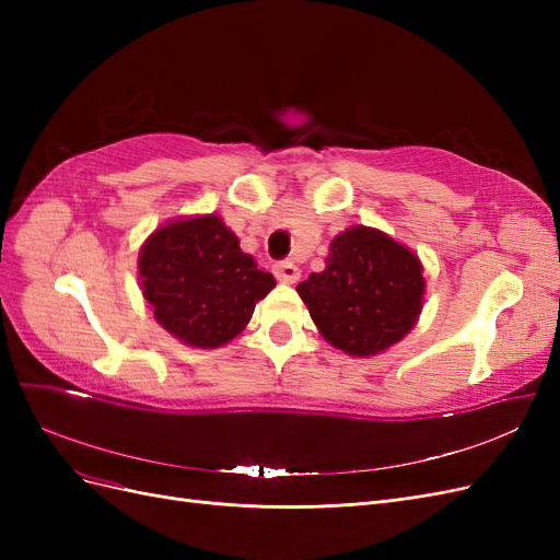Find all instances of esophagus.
Wrapping results in <instances>:
<instances>
[{
    "mask_svg": "<svg viewBox=\"0 0 560 560\" xmlns=\"http://www.w3.org/2000/svg\"><path fill=\"white\" fill-rule=\"evenodd\" d=\"M273 273H276V278H278L280 282L292 284V282L299 280L301 270H299L296 264H292V261H278V264L273 266Z\"/></svg>",
    "mask_w": 560,
    "mask_h": 560,
    "instance_id": "obj_1",
    "label": "esophagus"
}]
</instances>
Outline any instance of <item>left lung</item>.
<instances>
[{
    "label": "left lung",
    "mask_w": 560,
    "mask_h": 560,
    "mask_svg": "<svg viewBox=\"0 0 560 560\" xmlns=\"http://www.w3.org/2000/svg\"><path fill=\"white\" fill-rule=\"evenodd\" d=\"M325 264L296 292L334 348L371 358L413 329L425 278L409 247L378 229L352 226L331 241Z\"/></svg>",
    "instance_id": "1"
}]
</instances>
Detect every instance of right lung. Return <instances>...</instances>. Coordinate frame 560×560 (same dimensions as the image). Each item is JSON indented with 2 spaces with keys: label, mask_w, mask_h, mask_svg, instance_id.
<instances>
[{
  "label": "right lung",
  "mask_w": 560,
  "mask_h": 560,
  "mask_svg": "<svg viewBox=\"0 0 560 560\" xmlns=\"http://www.w3.org/2000/svg\"><path fill=\"white\" fill-rule=\"evenodd\" d=\"M138 268L159 325L191 348L229 343L276 287L217 214L156 229L140 249Z\"/></svg>",
  "instance_id": "right-lung-1"
}]
</instances>
